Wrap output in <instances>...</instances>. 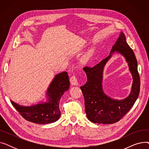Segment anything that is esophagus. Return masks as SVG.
<instances>
[{"label": "esophagus", "instance_id": "esophagus-1", "mask_svg": "<svg viewBox=\"0 0 149 149\" xmlns=\"http://www.w3.org/2000/svg\"><path fill=\"white\" fill-rule=\"evenodd\" d=\"M70 82L74 86H77L78 84H79V83H78V80L75 75H73L70 77Z\"/></svg>", "mask_w": 149, "mask_h": 149}]
</instances>
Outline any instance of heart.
<instances>
[{
  "instance_id": "obj_1",
  "label": "heart",
  "mask_w": 149,
  "mask_h": 149,
  "mask_svg": "<svg viewBox=\"0 0 149 149\" xmlns=\"http://www.w3.org/2000/svg\"><path fill=\"white\" fill-rule=\"evenodd\" d=\"M92 52L91 51H90L84 55L81 59V62L83 63H86L88 62V61L89 60V58L92 56Z\"/></svg>"
}]
</instances>
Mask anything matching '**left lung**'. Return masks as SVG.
Instances as JSON below:
<instances>
[{
  "mask_svg": "<svg viewBox=\"0 0 149 149\" xmlns=\"http://www.w3.org/2000/svg\"><path fill=\"white\" fill-rule=\"evenodd\" d=\"M116 51L125 57L132 75L133 84L130 95L124 100H114L107 96L102 86L104 67ZM88 81L80 87L84 98L85 112L91 122L99 124H113L120 121L135 104L140 91V78L138 72L137 60L135 54L127 43L124 33H121L113 46L110 56L93 67L83 68Z\"/></svg>",
  "mask_w": 149,
  "mask_h": 149,
  "instance_id": "left-lung-1",
  "label": "left lung"
}]
</instances>
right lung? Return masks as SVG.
<instances>
[{"instance_id":"right-lung-1","label":"right lung","mask_w":149,"mask_h":149,"mask_svg":"<svg viewBox=\"0 0 149 149\" xmlns=\"http://www.w3.org/2000/svg\"><path fill=\"white\" fill-rule=\"evenodd\" d=\"M69 76L66 72L56 75L46 92L48 101L31 106H23L11 101L15 109L26 120L39 124L54 123L60 116V100L69 88Z\"/></svg>"}]
</instances>
